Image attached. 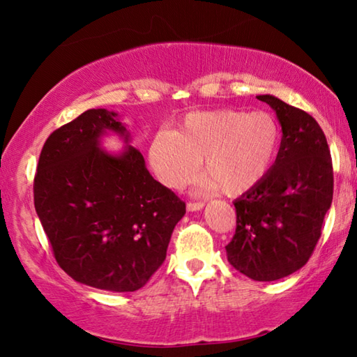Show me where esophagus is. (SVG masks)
Returning <instances> with one entry per match:
<instances>
[{
    "mask_svg": "<svg viewBox=\"0 0 357 357\" xmlns=\"http://www.w3.org/2000/svg\"><path fill=\"white\" fill-rule=\"evenodd\" d=\"M204 204L202 202H189L187 203V211H190V213H193V211H200L203 209Z\"/></svg>",
    "mask_w": 357,
    "mask_h": 357,
    "instance_id": "obj_1",
    "label": "esophagus"
}]
</instances>
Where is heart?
Returning a JSON list of instances; mask_svg holds the SVG:
<instances>
[{
	"mask_svg": "<svg viewBox=\"0 0 357 357\" xmlns=\"http://www.w3.org/2000/svg\"><path fill=\"white\" fill-rule=\"evenodd\" d=\"M280 143V126L271 113L236 108L195 112L181 121L176 132H157L149 162L162 183L181 189L200 170L204 157L209 189L241 197L268 178Z\"/></svg>",
	"mask_w": 357,
	"mask_h": 357,
	"instance_id": "1",
	"label": "heart"
}]
</instances>
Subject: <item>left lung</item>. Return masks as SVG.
<instances>
[{"label": "left lung", "instance_id": "obj_1", "mask_svg": "<svg viewBox=\"0 0 357 357\" xmlns=\"http://www.w3.org/2000/svg\"><path fill=\"white\" fill-rule=\"evenodd\" d=\"M257 99L279 118L280 151L268 178L234 202L236 231L225 249L241 274L273 282L296 273L312 257L332 203L334 172L315 118L274 96Z\"/></svg>", "mask_w": 357, "mask_h": 357}]
</instances>
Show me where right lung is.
Segmentation results:
<instances>
[{
    "mask_svg": "<svg viewBox=\"0 0 357 357\" xmlns=\"http://www.w3.org/2000/svg\"><path fill=\"white\" fill-rule=\"evenodd\" d=\"M118 113L91 108L47 138L34 176V208L66 274L107 291H137L167 257L185 203L151 176L140 151L100 149Z\"/></svg>",
    "mask_w": 357,
    "mask_h": 357,
    "instance_id": "1",
    "label": "right lung"
}]
</instances>
